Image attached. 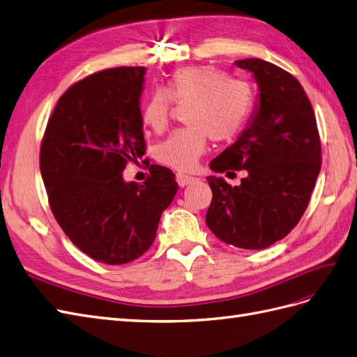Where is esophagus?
Here are the masks:
<instances>
[{"instance_id":"esophagus-1","label":"esophagus","mask_w":357,"mask_h":357,"mask_svg":"<svg viewBox=\"0 0 357 357\" xmlns=\"http://www.w3.org/2000/svg\"><path fill=\"white\" fill-rule=\"evenodd\" d=\"M176 181H178L179 187H185V185H188V184H193V182H196L197 178L191 176V175H185V173H178V175H176Z\"/></svg>"}]
</instances>
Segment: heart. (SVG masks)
Instances as JSON below:
<instances>
[{"instance_id":"obj_1","label":"heart","mask_w":357,"mask_h":357,"mask_svg":"<svg viewBox=\"0 0 357 357\" xmlns=\"http://www.w3.org/2000/svg\"><path fill=\"white\" fill-rule=\"evenodd\" d=\"M174 104L185 107L184 128L155 148V158L176 170H191L208 139L227 142L241 131L255 107L250 83L229 78L215 66H185L173 72L164 89H155L142 105V122L153 132L166 130Z\"/></svg>"}]
</instances>
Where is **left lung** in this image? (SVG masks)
Here are the masks:
<instances>
[{
	"mask_svg": "<svg viewBox=\"0 0 357 357\" xmlns=\"http://www.w3.org/2000/svg\"><path fill=\"white\" fill-rule=\"evenodd\" d=\"M259 86V108L232 146L209 162L217 173L248 170L241 185L208 176L213 200L205 222L222 241L259 250L294 229L321 169L312 105L289 72L261 59L235 61Z\"/></svg>",
	"mask_w": 357,
	"mask_h": 357,
	"instance_id": "obj_1",
	"label": "left lung"
}]
</instances>
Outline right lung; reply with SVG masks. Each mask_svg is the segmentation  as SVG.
Returning <instances> with one entry per match:
<instances>
[{
  "mask_svg": "<svg viewBox=\"0 0 357 357\" xmlns=\"http://www.w3.org/2000/svg\"><path fill=\"white\" fill-rule=\"evenodd\" d=\"M144 72L113 68L77 81L60 96L40 144V173L57 223L81 252L109 266L151 248L178 191L175 173L157 164H148L142 185L122 178L126 164L146 153Z\"/></svg>",
  "mask_w": 357,
  "mask_h": 357,
  "instance_id": "add662e5",
  "label": "right lung"
}]
</instances>
